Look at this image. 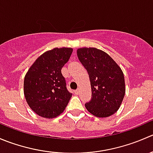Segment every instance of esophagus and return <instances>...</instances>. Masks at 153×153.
I'll return each instance as SVG.
<instances>
[{
    "label": "esophagus",
    "mask_w": 153,
    "mask_h": 153,
    "mask_svg": "<svg viewBox=\"0 0 153 153\" xmlns=\"http://www.w3.org/2000/svg\"><path fill=\"white\" fill-rule=\"evenodd\" d=\"M75 95H78V94H79V89H76V90L75 91Z\"/></svg>",
    "instance_id": "1"
}]
</instances>
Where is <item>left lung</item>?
<instances>
[{
    "mask_svg": "<svg viewBox=\"0 0 153 153\" xmlns=\"http://www.w3.org/2000/svg\"><path fill=\"white\" fill-rule=\"evenodd\" d=\"M77 55L90 80L92 98L85 104L86 109L98 118L113 115L120 108L126 91L121 67L106 52L96 48H79Z\"/></svg>",
    "mask_w": 153,
    "mask_h": 153,
    "instance_id": "8db88e82",
    "label": "left lung"
}]
</instances>
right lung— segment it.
Returning a JSON list of instances; mask_svg holds the SVG:
<instances>
[{"instance_id":"add662e5","label":"right lung","mask_w":153,"mask_h":153,"mask_svg":"<svg viewBox=\"0 0 153 153\" xmlns=\"http://www.w3.org/2000/svg\"><path fill=\"white\" fill-rule=\"evenodd\" d=\"M72 48H54L40 55L24 78V92L29 107L39 116L54 118L61 115L72 93L66 86L61 69L69 61Z\"/></svg>"}]
</instances>
